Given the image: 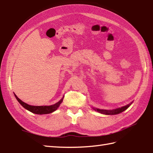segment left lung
I'll list each match as a JSON object with an SVG mask.
<instances>
[{"mask_svg": "<svg viewBox=\"0 0 153 153\" xmlns=\"http://www.w3.org/2000/svg\"><path fill=\"white\" fill-rule=\"evenodd\" d=\"M131 104L129 105H126L125 106L121 107V108H118L116 109H114V110H100V109H95V110H97V112H99L101 114H108V115H112V114H117L121 113L122 112L124 111L128 107L131 105Z\"/></svg>", "mask_w": 153, "mask_h": 153, "instance_id": "1", "label": "left lung"}]
</instances>
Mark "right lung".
I'll return each instance as SVG.
<instances>
[{
	"mask_svg": "<svg viewBox=\"0 0 153 153\" xmlns=\"http://www.w3.org/2000/svg\"><path fill=\"white\" fill-rule=\"evenodd\" d=\"M14 95L16 97V99L18 100V101L19 102V104L25 108V109H27L29 111L31 112L32 113L34 114H49L51 112H53L55 111L59 106L60 105V104L62 102L63 99H62L60 101H58L56 104H54L53 105H51V106H31L30 105H27V104L25 103L24 102H23L22 100L19 99L18 97L16 96L15 94Z\"/></svg>",
	"mask_w": 153,
	"mask_h": 153,
	"instance_id": "add662e5",
	"label": "right lung"
}]
</instances>
